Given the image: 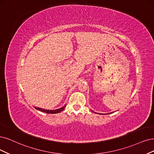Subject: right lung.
Masks as SVG:
<instances>
[{"mask_svg":"<svg viewBox=\"0 0 154 154\" xmlns=\"http://www.w3.org/2000/svg\"><path fill=\"white\" fill-rule=\"evenodd\" d=\"M66 106V105H65ZM65 106H63L62 108H60L59 109H56V110H45V109H41V108H38V107H35V109L37 110H38L41 112H45V113H58L60 112H61L62 110H63V109H65Z\"/></svg>","mask_w":154,"mask_h":154,"instance_id":"1","label":"right lung"}]
</instances>
